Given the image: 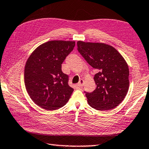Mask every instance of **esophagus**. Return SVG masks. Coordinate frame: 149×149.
<instances>
[{"label":"esophagus","mask_w":149,"mask_h":149,"mask_svg":"<svg viewBox=\"0 0 149 149\" xmlns=\"http://www.w3.org/2000/svg\"><path fill=\"white\" fill-rule=\"evenodd\" d=\"M83 84H84V80L83 79H80L79 82L77 83V86H79V87H81V86H83Z\"/></svg>","instance_id":"1"}]
</instances>
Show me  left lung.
I'll return each instance as SVG.
<instances>
[{"label":"left lung","mask_w":149,"mask_h":149,"mask_svg":"<svg viewBox=\"0 0 149 149\" xmlns=\"http://www.w3.org/2000/svg\"><path fill=\"white\" fill-rule=\"evenodd\" d=\"M77 49L86 61L98 70L94 80L96 89L86 93L88 104L97 110L118 106L129 88V68L125 59L111 45L104 43L78 41Z\"/></svg>","instance_id":"8db88e82"}]
</instances>
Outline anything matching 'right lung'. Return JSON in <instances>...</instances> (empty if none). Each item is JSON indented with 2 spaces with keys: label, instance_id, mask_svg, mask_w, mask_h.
I'll use <instances>...</instances> for the list:
<instances>
[{
  "label": "right lung",
  "instance_id": "obj_1",
  "mask_svg": "<svg viewBox=\"0 0 149 149\" xmlns=\"http://www.w3.org/2000/svg\"><path fill=\"white\" fill-rule=\"evenodd\" d=\"M75 44V41H48L35 49L26 61L24 73L26 91L43 109L51 111L64 106L74 91L61 64Z\"/></svg>",
  "mask_w": 149,
  "mask_h": 149
}]
</instances>
